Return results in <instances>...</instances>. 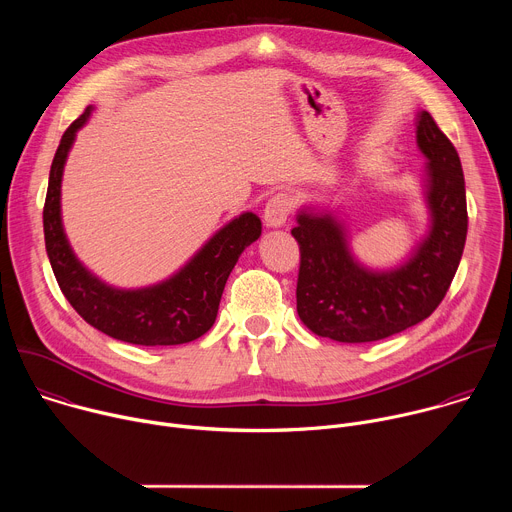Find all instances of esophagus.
Wrapping results in <instances>:
<instances>
[{
  "label": "esophagus",
  "instance_id": "1",
  "mask_svg": "<svg viewBox=\"0 0 512 512\" xmlns=\"http://www.w3.org/2000/svg\"><path fill=\"white\" fill-rule=\"evenodd\" d=\"M291 208H294V200H291L289 194L277 192L275 196H271L265 204V223H267V227L285 225Z\"/></svg>",
  "mask_w": 512,
  "mask_h": 512
}]
</instances>
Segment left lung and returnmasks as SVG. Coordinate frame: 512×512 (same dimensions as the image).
Segmentation results:
<instances>
[{"instance_id": "8db88e82", "label": "left lung", "mask_w": 512, "mask_h": 512, "mask_svg": "<svg viewBox=\"0 0 512 512\" xmlns=\"http://www.w3.org/2000/svg\"><path fill=\"white\" fill-rule=\"evenodd\" d=\"M417 145L429 160L431 229L401 267L364 269L330 214H298L291 229L300 245L298 314L314 334L348 344L383 340L423 322L446 298L468 233L464 172L454 143L427 111L417 119Z\"/></svg>"}]
</instances>
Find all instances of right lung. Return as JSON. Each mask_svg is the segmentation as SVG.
Segmentation results:
<instances>
[{
	"label": "right lung",
	"instance_id": "obj_1",
	"mask_svg": "<svg viewBox=\"0 0 512 512\" xmlns=\"http://www.w3.org/2000/svg\"><path fill=\"white\" fill-rule=\"evenodd\" d=\"M91 107L70 123L54 154L44 202V241L54 277L79 316L103 334L139 346H174L200 338L216 320L225 283L241 253L259 239L261 221L245 212L218 231L176 275L143 289H115L72 253L60 221L62 170Z\"/></svg>",
	"mask_w": 512,
	"mask_h": 512
}]
</instances>
